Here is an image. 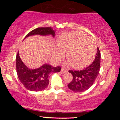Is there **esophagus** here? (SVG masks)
I'll use <instances>...</instances> for the list:
<instances>
[{
	"mask_svg": "<svg viewBox=\"0 0 120 120\" xmlns=\"http://www.w3.org/2000/svg\"><path fill=\"white\" fill-rule=\"evenodd\" d=\"M67 71H68V70L66 69L65 68H62L61 69V73L62 74H64L65 73L67 72Z\"/></svg>",
	"mask_w": 120,
	"mask_h": 120,
	"instance_id": "esophagus-1",
	"label": "esophagus"
}]
</instances>
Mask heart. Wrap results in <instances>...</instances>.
<instances>
[{
	"instance_id": "obj_1",
	"label": "heart",
	"mask_w": 120,
	"mask_h": 120,
	"mask_svg": "<svg viewBox=\"0 0 120 120\" xmlns=\"http://www.w3.org/2000/svg\"><path fill=\"white\" fill-rule=\"evenodd\" d=\"M57 47L53 49V59L59 61L64 56V52H66L67 60L75 69H81L89 65L96 52V45L93 40L78 31L62 34L57 39Z\"/></svg>"
}]
</instances>
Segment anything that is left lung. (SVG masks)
<instances>
[{
    "mask_svg": "<svg viewBox=\"0 0 120 120\" xmlns=\"http://www.w3.org/2000/svg\"><path fill=\"white\" fill-rule=\"evenodd\" d=\"M100 67V52L98 47L94 61L81 71H69L73 75V80L68 85L69 89L74 92H83L89 89L98 75Z\"/></svg>",
    "mask_w": 120,
    "mask_h": 120,
    "instance_id": "left-lung-1",
    "label": "left lung"
}]
</instances>
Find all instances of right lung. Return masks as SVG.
<instances>
[{
    "label": "right lung",
    "mask_w": 120,
    "mask_h": 120,
    "mask_svg": "<svg viewBox=\"0 0 120 120\" xmlns=\"http://www.w3.org/2000/svg\"><path fill=\"white\" fill-rule=\"evenodd\" d=\"M55 32L56 30L51 27H39L29 33L24 39L35 35H51L54 37ZM60 70L61 67L59 66L54 67L49 64H45L36 69H30L22 61L19 52L16 56V71L18 77L25 87L30 91H39L46 89L49 83V74L51 73L59 72Z\"/></svg>",
    "instance_id": "obj_1"
}]
</instances>
